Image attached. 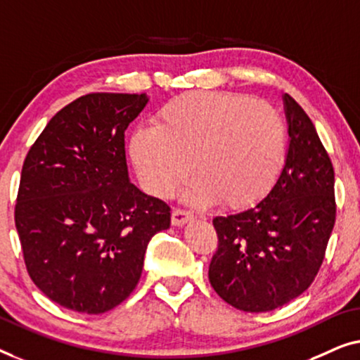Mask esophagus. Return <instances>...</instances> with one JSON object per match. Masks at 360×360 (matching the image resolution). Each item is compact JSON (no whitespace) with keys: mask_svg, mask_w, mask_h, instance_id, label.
Segmentation results:
<instances>
[{"mask_svg":"<svg viewBox=\"0 0 360 360\" xmlns=\"http://www.w3.org/2000/svg\"><path fill=\"white\" fill-rule=\"evenodd\" d=\"M192 219H194V215H192L191 212L182 210V209H176V210H173V215H171V224L176 225V226H182Z\"/></svg>","mask_w":360,"mask_h":360,"instance_id":"34e87169","label":"esophagus"}]
</instances>
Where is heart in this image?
Here are the masks:
<instances>
[{
  "label": "heart",
  "mask_w": 360,
  "mask_h": 360,
  "mask_svg": "<svg viewBox=\"0 0 360 360\" xmlns=\"http://www.w3.org/2000/svg\"><path fill=\"white\" fill-rule=\"evenodd\" d=\"M131 163L150 194L168 197L189 173L187 197L243 207L279 176L287 151L281 114L264 101L233 93H189L158 109L130 136Z\"/></svg>",
  "instance_id": "obj_1"
}]
</instances>
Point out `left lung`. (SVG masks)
Returning <instances> with one entry per match:
<instances>
[{
    "mask_svg": "<svg viewBox=\"0 0 360 360\" xmlns=\"http://www.w3.org/2000/svg\"><path fill=\"white\" fill-rule=\"evenodd\" d=\"M282 99L290 139L279 179L252 209L214 219L210 285L250 313L276 310L311 285L336 220L330 156L305 110Z\"/></svg>",
    "mask_w": 360,
    "mask_h": 360,
    "instance_id": "left-lung-1",
    "label": "left lung"
}]
</instances>
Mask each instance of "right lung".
<instances>
[{
  "label": "right lung",
  "instance_id": "add662e5",
  "mask_svg": "<svg viewBox=\"0 0 360 360\" xmlns=\"http://www.w3.org/2000/svg\"><path fill=\"white\" fill-rule=\"evenodd\" d=\"M146 94L91 93L50 119L24 160L14 221L30 279L58 305L99 315L140 281L171 209L129 179L124 134Z\"/></svg>",
  "mask_w": 360,
  "mask_h": 360
}]
</instances>
